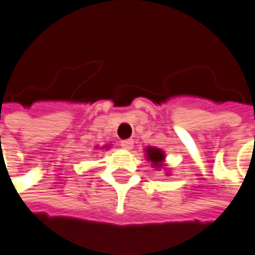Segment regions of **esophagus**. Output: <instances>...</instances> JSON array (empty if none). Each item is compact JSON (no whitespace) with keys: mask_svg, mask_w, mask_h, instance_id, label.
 I'll return each mask as SVG.
<instances>
[{"mask_svg":"<svg viewBox=\"0 0 255 255\" xmlns=\"http://www.w3.org/2000/svg\"><path fill=\"white\" fill-rule=\"evenodd\" d=\"M121 147L125 148V150H130L133 147V140L128 139V140H122L121 141Z\"/></svg>","mask_w":255,"mask_h":255,"instance_id":"obj_1","label":"esophagus"}]
</instances>
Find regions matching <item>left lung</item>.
Instances as JSON below:
<instances>
[{
	"label": "left lung",
	"mask_w": 255,
	"mask_h": 255,
	"mask_svg": "<svg viewBox=\"0 0 255 255\" xmlns=\"http://www.w3.org/2000/svg\"><path fill=\"white\" fill-rule=\"evenodd\" d=\"M146 151H147L148 161H151L154 167H161V161L164 160L163 151H161L160 148H154V147H148Z\"/></svg>",
	"instance_id": "1"
}]
</instances>
